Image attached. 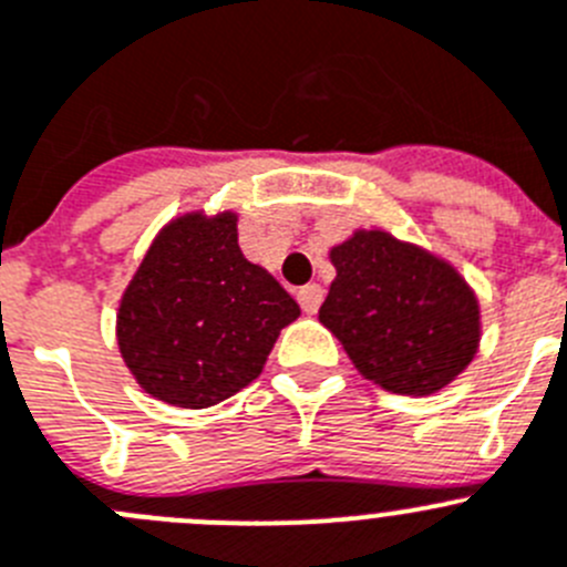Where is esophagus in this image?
Instances as JSON below:
<instances>
[{
  "mask_svg": "<svg viewBox=\"0 0 567 567\" xmlns=\"http://www.w3.org/2000/svg\"><path fill=\"white\" fill-rule=\"evenodd\" d=\"M298 303L306 315H318L320 303H323V289L318 284H306L298 289Z\"/></svg>",
  "mask_w": 567,
  "mask_h": 567,
  "instance_id": "34e87169",
  "label": "esophagus"
}]
</instances>
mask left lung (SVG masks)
Segmentation results:
<instances>
[{
  "label": "left lung",
  "mask_w": 567,
  "mask_h": 567,
  "mask_svg": "<svg viewBox=\"0 0 567 567\" xmlns=\"http://www.w3.org/2000/svg\"><path fill=\"white\" fill-rule=\"evenodd\" d=\"M337 278L320 323L379 388L430 396L472 362L481 309L466 280L427 249L357 230L331 249Z\"/></svg>",
  "instance_id": "8db88e82"
}]
</instances>
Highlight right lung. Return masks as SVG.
<instances>
[{"mask_svg": "<svg viewBox=\"0 0 567 567\" xmlns=\"http://www.w3.org/2000/svg\"><path fill=\"white\" fill-rule=\"evenodd\" d=\"M236 213H188L163 227L117 309V346L145 393L210 408L264 371L300 306L238 247Z\"/></svg>", "mask_w": 567, "mask_h": 567, "instance_id": "1", "label": "right lung"}]
</instances>
